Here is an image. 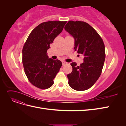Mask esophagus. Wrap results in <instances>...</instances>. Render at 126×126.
<instances>
[{
  "instance_id": "esophagus-1",
  "label": "esophagus",
  "mask_w": 126,
  "mask_h": 126,
  "mask_svg": "<svg viewBox=\"0 0 126 126\" xmlns=\"http://www.w3.org/2000/svg\"><path fill=\"white\" fill-rule=\"evenodd\" d=\"M63 63V65H66V64H67L68 63H67V62H64V61H63V62H62Z\"/></svg>"
}]
</instances>
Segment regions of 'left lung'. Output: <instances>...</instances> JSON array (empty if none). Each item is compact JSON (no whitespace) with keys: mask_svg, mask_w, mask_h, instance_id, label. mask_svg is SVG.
I'll list each match as a JSON object with an SVG mask.
<instances>
[{"mask_svg":"<svg viewBox=\"0 0 126 126\" xmlns=\"http://www.w3.org/2000/svg\"><path fill=\"white\" fill-rule=\"evenodd\" d=\"M64 29L74 38L75 50L83 56L80 66L70 63L72 71L67 75L68 84L75 90H87L101 74L106 57L104 41L94 29L84 21H69Z\"/></svg>","mask_w":126,"mask_h":126,"instance_id":"obj_1","label":"left lung"}]
</instances>
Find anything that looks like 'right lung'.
I'll use <instances>...</instances> for the list:
<instances>
[{
    "label": "right lung",
    "instance_id": "obj_1",
    "mask_svg": "<svg viewBox=\"0 0 126 126\" xmlns=\"http://www.w3.org/2000/svg\"><path fill=\"white\" fill-rule=\"evenodd\" d=\"M66 22H43L32 30L24 45L22 62L25 73L30 82L39 89H46L53 85L62 66L60 60L48 58L47 51Z\"/></svg>",
    "mask_w": 126,
    "mask_h": 126
}]
</instances>
